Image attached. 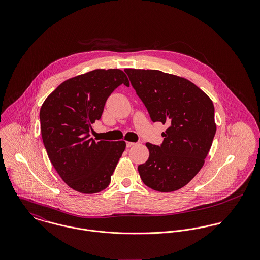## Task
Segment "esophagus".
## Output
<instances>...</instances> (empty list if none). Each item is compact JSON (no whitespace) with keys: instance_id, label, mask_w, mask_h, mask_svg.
Wrapping results in <instances>:
<instances>
[{"instance_id":"34e87169","label":"esophagus","mask_w":260,"mask_h":260,"mask_svg":"<svg viewBox=\"0 0 260 260\" xmlns=\"http://www.w3.org/2000/svg\"><path fill=\"white\" fill-rule=\"evenodd\" d=\"M134 145H135L134 142H127V143H126L127 148H130V147H132V146H134Z\"/></svg>"}]
</instances>
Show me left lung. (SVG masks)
Here are the masks:
<instances>
[{
	"label": "left lung",
	"instance_id": "left-lung-1",
	"mask_svg": "<svg viewBox=\"0 0 260 260\" xmlns=\"http://www.w3.org/2000/svg\"><path fill=\"white\" fill-rule=\"evenodd\" d=\"M153 122L167 124L160 146L146 143L148 160L138 166L143 183L159 192L178 190L204 164L216 132L211 99L182 77L158 70L125 69Z\"/></svg>",
	"mask_w": 260,
	"mask_h": 260
}]
</instances>
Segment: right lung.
I'll return each instance as SVG.
<instances>
[{
  "instance_id": "add662e5",
  "label": "right lung",
  "mask_w": 260,
  "mask_h": 260,
  "mask_svg": "<svg viewBox=\"0 0 260 260\" xmlns=\"http://www.w3.org/2000/svg\"><path fill=\"white\" fill-rule=\"evenodd\" d=\"M129 87L119 69H97L59 85L40 110L43 143L63 181L78 192L93 194L107 188L124 152L125 141H95L92 124L120 85Z\"/></svg>"
}]
</instances>
